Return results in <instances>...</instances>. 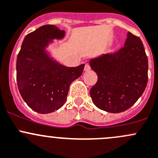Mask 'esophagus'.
<instances>
[{
  "label": "esophagus",
  "mask_w": 158,
  "mask_h": 158,
  "mask_svg": "<svg viewBox=\"0 0 158 158\" xmlns=\"http://www.w3.org/2000/svg\"><path fill=\"white\" fill-rule=\"evenodd\" d=\"M90 69H91L90 66H89V64H85V67H84V71H85V72H88Z\"/></svg>",
  "instance_id": "34e87169"
}]
</instances>
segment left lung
Wrapping results in <instances>:
<instances>
[{"instance_id":"1","label":"left lung","mask_w":158,"mask_h":158,"mask_svg":"<svg viewBox=\"0 0 158 158\" xmlns=\"http://www.w3.org/2000/svg\"><path fill=\"white\" fill-rule=\"evenodd\" d=\"M98 76L90 96L97 108L119 113L131 107L141 96L148 83V61L142 41L128 32L118 52L102 54L89 60Z\"/></svg>"}]
</instances>
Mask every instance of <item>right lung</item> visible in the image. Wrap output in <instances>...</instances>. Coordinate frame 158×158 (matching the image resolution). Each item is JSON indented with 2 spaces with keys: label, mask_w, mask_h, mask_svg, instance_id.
<instances>
[{
  "label": "right lung",
  "mask_w": 158,
  "mask_h": 158,
  "mask_svg": "<svg viewBox=\"0 0 158 158\" xmlns=\"http://www.w3.org/2000/svg\"><path fill=\"white\" fill-rule=\"evenodd\" d=\"M66 32L44 25L25 36L17 59L19 92L31 109L40 114L53 112L66 101L69 85L82 75L85 65L68 67L52 56L49 47L62 40Z\"/></svg>",
  "instance_id": "obj_1"
}]
</instances>
